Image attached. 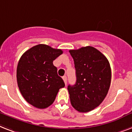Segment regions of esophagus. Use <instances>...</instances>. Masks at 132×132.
<instances>
[{
    "instance_id": "34e87169",
    "label": "esophagus",
    "mask_w": 132,
    "mask_h": 132,
    "mask_svg": "<svg viewBox=\"0 0 132 132\" xmlns=\"http://www.w3.org/2000/svg\"><path fill=\"white\" fill-rule=\"evenodd\" d=\"M63 80H64V82H65V85H67V76H63Z\"/></svg>"
}]
</instances>
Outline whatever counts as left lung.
Returning a JSON list of instances; mask_svg holds the SVG:
<instances>
[{
  "label": "left lung",
  "instance_id": "1",
  "mask_svg": "<svg viewBox=\"0 0 132 132\" xmlns=\"http://www.w3.org/2000/svg\"><path fill=\"white\" fill-rule=\"evenodd\" d=\"M76 82L67 87L71 106L80 112L91 111L107 95L111 82V68L107 58L91 46L71 50Z\"/></svg>",
  "mask_w": 132,
  "mask_h": 132
}]
</instances>
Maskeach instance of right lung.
Segmentation results:
<instances>
[{
  "instance_id": "obj_1",
  "label": "right lung",
  "mask_w": 132,
  "mask_h": 132,
  "mask_svg": "<svg viewBox=\"0 0 132 132\" xmlns=\"http://www.w3.org/2000/svg\"><path fill=\"white\" fill-rule=\"evenodd\" d=\"M63 54L45 44H39L22 54L17 67V82L21 94L35 108L53 104L60 88L65 86L53 61Z\"/></svg>"
}]
</instances>
